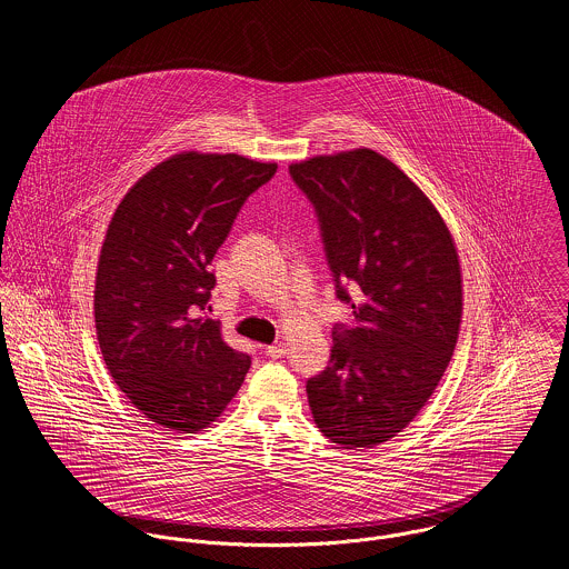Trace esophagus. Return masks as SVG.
I'll return each mask as SVG.
<instances>
[{
  "instance_id": "esophagus-1",
  "label": "esophagus",
  "mask_w": 569,
  "mask_h": 569,
  "mask_svg": "<svg viewBox=\"0 0 569 569\" xmlns=\"http://www.w3.org/2000/svg\"><path fill=\"white\" fill-rule=\"evenodd\" d=\"M264 355L269 359H282L287 355V346L284 343H273V346H267L264 348Z\"/></svg>"
}]
</instances>
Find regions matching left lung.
<instances>
[{
	"label": "left lung",
	"mask_w": 569,
	"mask_h": 569,
	"mask_svg": "<svg viewBox=\"0 0 569 569\" xmlns=\"http://www.w3.org/2000/svg\"><path fill=\"white\" fill-rule=\"evenodd\" d=\"M289 174L316 210L335 296L355 318L332 326L309 406L328 440L368 449L406 429L451 361L458 251L422 190L370 149L291 163Z\"/></svg>",
	"instance_id": "obj_1"
}]
</instances>
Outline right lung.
<instances>
[{
    "label": "right lung",
    "instance_id": "obj_1",
    "mask_svg": "<svg viewBox=\"0 0 569 569\" xmlns=\"http://www.w3.org/2000/svg\"><path fill=\"white\" fill-rule=\"evenodd\" d=\"M276 170L234 153H181L149 170L109 223L93 291L98 343L127 399L168 429L208 427L251 366L203 313L217 249Z\"/></svg>",
    "mask_w": 569,
    "mask_h": 569
}]
</instances>
